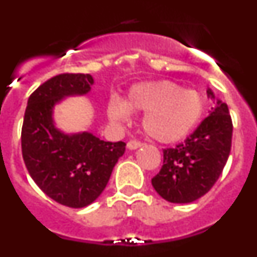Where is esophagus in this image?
<instances>
[{
	"instance_id": "esophagus-1",
	"label": "esophagus",
	"mask_w": 257,
	"mask_h": 257,
	"mask_svg": "<svg viewBox=\"0 0 257 257\" xmlns=\"http://www.w3.org/2000/svg\"><path fill=\"white\" fill-rule=\"evenodd\" d=\"M142 145H143V143L138 142V140H130V142L127 143V148L131 149V151H134V149L140 148Z\"/></svg>"
}]
</instances>
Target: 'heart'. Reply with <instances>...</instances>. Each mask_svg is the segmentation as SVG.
<instances>
[{
  "label": "heart",
  "mask_w": 257,
  "mask_h": 257,
  "mask_svg": "<svg viewBox=\"0 0 257 257\" xmlns=\"http://www.w3.org/2000/svg\"><path fill=\"white\" fill-rule=\"evenodd\" d=\"M130 110L145 112L143 130L158 143H176L187 138L201 122L205 100L196 90L184 88L171 81H156L133 86L126 101L112 100L109 115L123 121Z\"/></svg>",
  "instance_id": "1"
}]
</instances>
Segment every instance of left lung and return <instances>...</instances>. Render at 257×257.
Here are the masks:
<instances>
[{"instance_id": "left-lung-1", "label": "left lung", "mask_w": 257, "mask_h": 257, "mask_svg": "<svg viewBox=\"0 0 257 257\" xmlns=\"http://www.w3.org/2000/svg\"><path fill=\"white\" fill-rule=\"evenodd\" d=\"M211 99L215 95L210 88ZM233 123L228 105L216 100L206 117L185 142L163 149V165L152 179L156 192L171 203H190L213 187L228 161Z\"/></svg>"}]
</instances>
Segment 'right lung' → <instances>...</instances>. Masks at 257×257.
Listing matches in <instances>:
<instances>
[{
  "label": "right lung",
  "mask_w": 257,
  "mask_h": 257,
  "mask_svg": "<svg viewBox=\"0 0 257 257\" xmlns=\"http://www.w3.org/2000/svg\"><path fill=\"white\" fill-rule=\"evenodd\" d=\"M90 74L63 73L42 83L28 99L22 127V153L31 178L60 205L86 207L105 189L113 167L123 156V142L100 140L90 133H61L54 124V106L91 90Z\"/></svg>",
  "instance_id": "1"
}]
</instances>
